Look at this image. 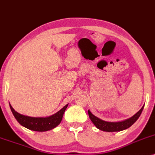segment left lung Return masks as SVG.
<instances>
[{"label": "left lung", "mask_w": 155, "mask_h": 155, "mask_svg": "<svg viewBox=\"0 0 155 155\" xmlns=\"http://www.w3.org/2000/svg\"><path fill=\"white\" fill-rule=\"evenodd\" d=\"M143 107H141L140 110L137 114H135L133 116H132L130 119L125 120L123 121H119V122H108V121H103V120L99 119L97 116L91 114L90 110H88V116H89L90 119L93 122V124L97 127L98 129L105 132H119L121 131L129 128L131 127L135 121L138 120L139 116L141 114L142 110H143Z\"/></svg>", "instance_id": "left-lung-1"}]
</instances>
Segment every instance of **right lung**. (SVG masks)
<instances>
[{
  "label": "right lung",
  "mask_w": 155,
  "mask_h": 155,
  "mask_svg": "<svg viewBox=\"0 0 155 155\" xmlns=\"http://www.w3.org/2000/svg\"><path fill=\"white\" fill-rule=\"evenodd\" d=\"M9 106L14 116L22 126L25 127L27 129L34 130V131L45 132L53 129L60 124L62 120L64 111L67 109L68 104L64 106L63 108L61 109L54 115H52L46 118H34L22 115V114H20L17 111H15L11 105H9Z\"/></svg>",
  "instance_id": "right-lung-1"
}]
</instances>
